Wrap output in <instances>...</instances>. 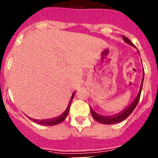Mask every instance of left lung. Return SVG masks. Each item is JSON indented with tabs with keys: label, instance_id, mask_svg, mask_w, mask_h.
Wrapping results in <instances>:
<instances>
[{
	"label": "left lung",
	"instance_id": "1",
	"mask_svg": "<svg viewBox=\"0 0 158 158\" xmlns=\"http://www.w3.org/2000/svg\"><path fill=\"white\" fill-rule=\"evenodd\" d=\"M123 39L126 43H127L129 45L132 46L134 47H136L135 45H134L133 43H131V40L129 39L126 37V36L123 35ZM143 76H144V69H143ZM143 79L144 77H142V84H141V87L140 89H139V92L138 93V96L135 98V100L132 102V104L129 106L128 107H127L126 109L123 110V111H121L119 114H117V115H112V116H103V115H100L99 114H97L96 112H95L93 109H92V107H90V111H91V114L93 115V118H94L95 120H96L97 122L103 124H115L117 123H120L122 121H123L124 119H126L130 115H131V113L133 112L134 109H135V107H136L137 104L139 103V99H140V96H141V92H142V84H143Z\"/></svg>",
	"mask_w": 158,
	"mask_h": 158
}]
</instances>
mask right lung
Segmentation results:
<instances>
[{
  "label": "right lung",
  "mask_w": 158,
  "mask_h": 158,
  "mask_svg": "<svg viewBox=\"0 0 158 158\" xmlns=\"http://www.w3.org/2000/svg\"><path fill=\"white\" fill-rule=\"evenodd\" d=\"M73 96H74V93H73L72 96H71L70 101H69V104H68V107H66L65 111L62 113V115H59L58 117H56V118H51V119H42V120H38V119H34V118H32V120L39 124L44 125V126H54V125L59 124L60 123H62V121L65 120V118H66L67 115H68V113H69V107H70V104H71V102H72Z\"/></svg>",
  "instance_id": "obj_1"
}]
</instances>
